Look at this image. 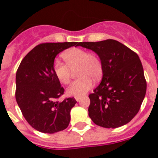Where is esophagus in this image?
Masks as SVG:
<instances>
[{"label": "esophagus", "instance_id": "obj_1", "mask_svg": "<svg viewBox=\"0 0 158 158\" xmlns=\"http://www.w3.org/2000/svg\"><path fill=\"white\" fill-rule=\"evenodd\" d=\"M74 98H75V100H77V101H79V100H81V96H75Z\"/></svg>", "mask_w": 158, "mask_h": 158}]
</instances>
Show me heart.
Instances as JSON below:
<instances>
[{"mask_svg":"<svg viewBox=\"0 0 158 158\" xmlns=\"http://www.w3.org/2000/svg\"><path fill=\"white\" fill-rule=\"evenodd\" d=\"M65 62L55 61L53 70L61 83L69 84L71 81V69L77 68V80L69 86L67 93L73 96H82L93 86V81H98L103 74V65L96 54L89 53L81 48H71L62 54Z\"/></svg>","mask_w":158,"mask_h":158,"instance_id":"1","label":"heart"}]
</instances>
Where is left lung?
<instances>
[{
  "mask_svg": "<svg viewBox=\"0 0 158 158\" xmlns=\"http://www.w3.org/2000/svg\"><path fill=\"white\" fill-rule=\"evenodd\" d=\"M77 46L98 54L103 65L101 83L89 95V115L105 128L123 126L137 115L144 100L146 81L139 55L114 40L81 42Z\"/></svg>",
  "mask_w": 158,
  "mask_h": 158,
  "instance_id": "obj_1",
  "label": "left lung"
}]
</instances>
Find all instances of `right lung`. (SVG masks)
I'll return each mask as SVG.
<instances>
[{
    "mask_svg": "<svg viewBox=\"0 0 158 158\" xmlns=\"http://www.w3.org/2000/svg\"><path fill=\"white\" fill-rule=\"evenodd\" d=\"M77 42L39 44L21 61L16 75V100L27 122L43 133L63 131L70 122V110L77 103L74 97L58 99L63 87L53 70L57 54Z\"/></svg>",
    "mask_w": 158,
    "mask_h": 158,
    "instance_id": "1",
    "label": "right lung"
}]
</instances>
